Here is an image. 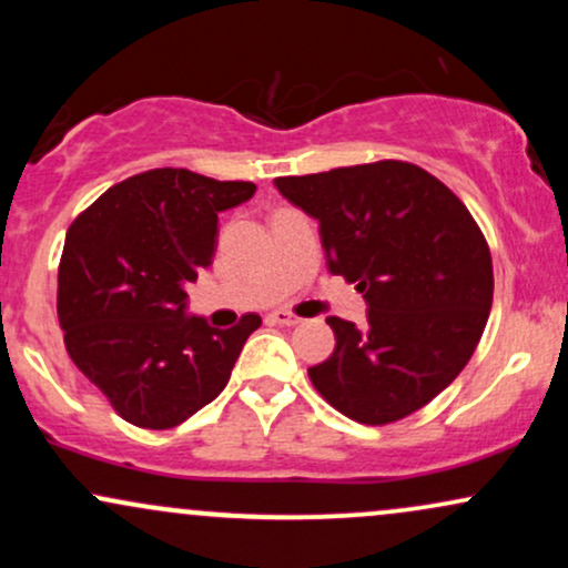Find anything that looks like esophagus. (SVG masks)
Returning <instances> with one entry per match:
<instances>
[{"instance_id":"1","label":"esophagus","mask_w":568,"mask_h":568,"mask_svg":"<svg viewBox=\"0 0 568 568\" xmlns=\"http://www.w3.org/2000/svg\"><path fill=\"white\" fill-rule=\"evenodd\" d=\"M270 321L277 323V325H298V323H302V317L293 315V312H288V310H275L270 315Z\"/></svg>"}]
</instances>
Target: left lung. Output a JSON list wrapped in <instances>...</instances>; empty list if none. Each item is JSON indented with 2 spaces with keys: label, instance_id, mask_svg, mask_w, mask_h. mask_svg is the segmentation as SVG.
Masks as SVG:
<instances>
[{
  "label": "left lung",
  "instance_id": "obj_1",
  "mask_svg": "<svg viewBox=\"0 0 568 568\" xmlns=\"http://www.w3.org/2000/svg\"><path fill=\"white\" fill-rule=\"evenodd\" d=\"M321 226L328 270L357 283L368 325L328 317L315 389L361 425L403 419L452 384L484 334L494 270L462 200L419 165L382 160L275 179Z\"/></svg>",
  "mask_w": 568,
  "mask_h": 568
}]
</instances>
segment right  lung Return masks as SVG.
Returning a JSON list of instances; mask_svg holds the SVG:
<instances>
[{
  "label": "right lung",
  "instance_id": "1",
  "mask_svg": "<svg viewBox=\"0 0 568 568\" xmlns=\"http://www.w3.org/2000/svg\"><path fill=\"white\" fill-rule=\"evenodd\" d=\"M253 192L251 181L158 168L114 184L69 226L58 266L63 344L130 425L171 429L216 400L262 325L253 312L226 331L186 315V285L213 264L219 213Z\"/></svg>",
  "mask_w": 568,
  "mask_h": 568
}]
</instances>
